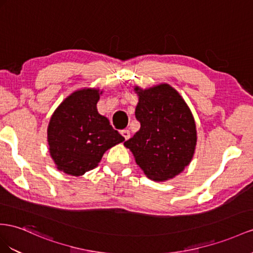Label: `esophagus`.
<instances>
[{
    "label": "esophagus",
    "mask_w": 253,
    "mask_h": 253,
    "mask_svg": "<svg viewBox=\"0 0 253 253\" xmlns=\"http://www.w3.org/2000/svg\"><path fill=\"white\" fill-rule=\"evenodd\" d=\"M121 134L125 138V140H128L129 138H130V131H129L128 129H124V130H122Z\"/></svg>",
    "instance_id": "34e87169"
}]
</instances>
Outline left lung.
I'll return each mask as SVG.
<instances>
[{
  "label": "left lung",
  "mask_w": 253,
  "mask_h": 253,
  "mask_svg": "<svg viewBox=\"0 0 253 253\" xmlns=\"http://www.w3.org/2000/svg\"><path fill=\"white\" fill-rule=\"evenodd\" d=\"M134 90L139 95L135 119L140 130L124 145L154 180L173 178L189 165L197 144L193 116L186 102L168 84Z\"/></svg>",
  "instance_id": "left-lung-1"
}]
</instances>
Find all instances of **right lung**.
<instances>
[{
    "label": "right lung",
    "mask_w": 253,
    "mask_h": 253,
    "mask_svg": "<svg viewBox=\"0 0 253 253\" xmlns=\"http://www.w3.org/2000/svg\"><path fill=\"white\" fill-rule=\"evenodd\" d=\"M100 94L95 88L76 90L50 120V155L57 169L69 175L80 176L93 170L107 150L125 140L97 111Z\"/></svg>",
    "instance_id": "obj_1"
}]
</instances>
